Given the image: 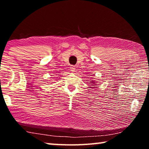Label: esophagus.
<instances>
[{"mask_svg": "<svg viewBox=\"0 0 149 149\" xmlns=\"http://www.w3.org/2000/svg\"><path fill=\"white\" fill-rule=\"evenodd\" d=\"M75 70H76V69H75V67L74 66V65H72V66L70 67V70H71L72 72H75Z\"/></svg>", "mask_w": 149, "mask_h": 149, "instance_id": "34e87169", "label": "esophagus"}]
</instances>
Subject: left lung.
I'll return each instance as SVG.
<instances>
[{
    "instance_id": "obj_1",
    "label": "left lung",
    "mask_w": 149,
    "mask_h": 149,
    "mask_svg": "<svg viewBox=\"0 0 149 149\" xmlns=\"http://www.w3.org/2000/svg\"><path fill=\"white\" fill-rule=\"evenodd\" d=\"M94 86H95V85H94Z\"/></svg>"
}]
</instances>
